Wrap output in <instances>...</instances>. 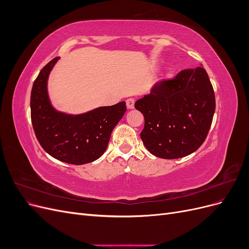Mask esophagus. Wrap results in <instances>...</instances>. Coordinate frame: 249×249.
I'll use <instances>...</instances> for the list:
<instances>
[{
	"label": "esophagus",
	"instance_id": "esophagus-1",
	"mask_svg": "<svg viewBox=\"0 0 249 249\" xmlns=\"http://www.w3.org/2000/svg\"><path fill=\"white\" fill-rule=\"evenodd\" d=\"M135 106V100L134 99H129L126 100V107L129 109H134Z\"/></svg>",
	"mask_w": 249,
	"mask_h": 249
}]
</instances>
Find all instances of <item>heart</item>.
<instances>
[{
    "instance_id": "obj_1",
    "label": "heart",
    "mask_w": 249,
    "mask_h": 249,
    "mask_svg": "<svg viewBox=\"0 0 249 249\" xmlns=\"http://www.w3.org/2000/svg\"><path fill=\"white\" fill-rule=\"evenodd\" d=\"M171 76H172V72H171V71L167 72V74H166V77H171Z\"/></svg>"
}]
</instances>
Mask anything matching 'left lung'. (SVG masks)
Listing matches in <instances>:
<instances>
[{
    "label": "left lung",
    "instance_id": "8db88e82",
    "mask_svg": "<svg viewBox=\"0 0 249 249\" xmlns=\"http://www.w3.org/2000/svg\"><path fill=\"white\" fill-rule=\"evenodd\" d=\"M215 106L213 86L201 66L158 82L149 94L135 103L144 116L143 144L162 159L194 153L208 136Z\"/></svg>",
    "mask_w": 249,
    "mask_h": 249
}]
</instances>
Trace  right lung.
Instances as JSON below:
<instances>
[{"label":"right lung","instance_id":"obj_1","mask_svg":"<svg viewBox=\"0 0 249 249\" xmlns=\"http://www.w3.org/2000/svg\"><path fill=\"white\" fill-rule=\"evenodd\" d=\"M56 57L43 67L31 91V120L41 147L55 159L73 165L93 162L105 153L111 133L123 118L124 102L100 107L80 115L57 112L49 100L48 78L58 61Z\"/></svg>","mask_w":249,"mask_h":249}]
</instances>
